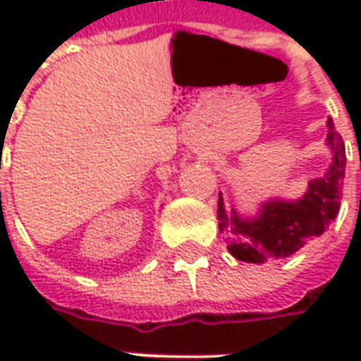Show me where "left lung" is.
I'll return each instance as SVG.
<instances>
[{"label":"left lung","mask_w":361,"mask_h":361,"mask_svg":"<svg viewBox=\"0 0 361 361\" xmlns=\"http://www.w3.org/2000/svg\"><path fill=\"white\" fill-rule=\"evenodd\" d=\"M325 145L331 150L326 172L313 178L298 199L271 197L255 214H242L234 203L219 193V230L230 235L228 251L243 263L294 255L303 243L325 232L341 207L342 180L346 172V149L333 119H326Z\"/></svg>","instance_id":"1"}]
</instances>
